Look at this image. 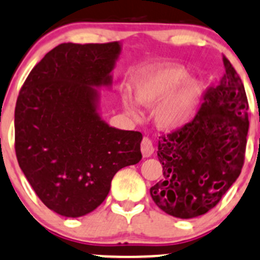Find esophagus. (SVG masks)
I'll list each match as a JSON object with an SVG mask.
<instances>
[{"mask_svg":"<svg viewBox=\"0 0 260 260\" xmlns=\"http://www.w3.org/2000/svg\"><path fill=\"white\" fill-rule=\"evenodd\" d=\"M141 151H142L143 157H150L155 151V146L148 137H143L142 143H141Z\"/></svg>","mask_w":260,"mask_h":260,"instance_id":"obj_1","label":"esophagus"}]
</instances>
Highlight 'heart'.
Wrapping results in <instances>:
<instances>
[{"mask_svg": "<svg viewBox=\"0 0 260 260\" xmlns=\"http://www.w3.org/2000/svg\"><path fill=\"white\" fill-rule=\"evenodd\" d=\"M188 76L183 66L168 63L150 69L133 84L137 104L151 108L163 100L155 110V123L160 129L180 128L197 110L203 95L202 84ZM122 105L128 114H137V108L129 95H122Z\"/></svg>", "mask_w": 260, "mask_h": 260, "instance_id": "b5f03b06", "label": "heart"}]
</instances>
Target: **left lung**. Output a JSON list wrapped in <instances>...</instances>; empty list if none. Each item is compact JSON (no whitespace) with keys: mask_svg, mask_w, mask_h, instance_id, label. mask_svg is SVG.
<instances>
[{"mask_svg":"<svg viewBox=\"0 0 260 260\" xmlns=\"http://www.w3.org/2000/svg\"><path fill=\"white\" fill-rule=\"evenodd\" d=\"M226 75L208 90L193 120L158 138L164 178L151 186L158 208L178 218L212 210L239 178L249 129L248 99L240 77L223 57Z\"/></svg>","mask_w":260,"mask_h":260,"instance_id":"obj_1","label":"left lung"}]
</instances>
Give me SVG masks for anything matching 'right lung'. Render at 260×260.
Returning <instances> with one entry per match:
<instances>
[{
    "mask_svg": "<svg viewBox=\"0 0 260 260\" xmlns=\"http://www.w3.org/2000/svg\"><path fill=\"white\" fill-rule=\"evenodd\" d=\"M119 42L63 43L27 76L15 108L19 166L53 212L81 217L107 198L113 176L142 158V135L110 127L100 87H112Z\"/></svg>",
    "mask_w": 260,
    "mask_h": 260,
    "instance_id": "add662e5",
    "label": "right lung"
}]
</instances>
